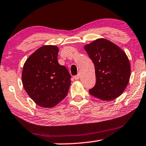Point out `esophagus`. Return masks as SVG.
<instances>
[{
	"instance_id": "1",
	"label": "esophagus",
	"mask_w": 146,
	"mask_h": 146,
	"mask_svg": "<svg viewBox=\"0 0 146 146\" xmlns=\"http://www.w3.org/2000/svg\"><path fill=\"white\" fill-rule=\"evenodd\" d=\"M79 77H80V74H77V75H76V76H74V79L75 80H78L79 79Z\"/></svg>"
}]
</instances>
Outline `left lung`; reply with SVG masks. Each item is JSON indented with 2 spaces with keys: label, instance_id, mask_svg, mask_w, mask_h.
<instances>
[{
  "label": "left lung",
  "instance_id": "1",
  "mask_svg": "<svg viewBox=\"0 0 146 146\" xmlns=\"http://www.w3.org/2000/svg\"><path fill=\"white\" fill-rule=\"evenodd\" d=\"M84 49L95 65L96 84L89 90L90 94L104 101L116 99L126 88L131 75L125 52L104 38L85 45Z\"/></svg>",
  "mask_w": 146,
  "mask_h": 146
}]
</instances>
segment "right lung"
<instances>
[{"label":"right lung","mask_w":146,"mask_h":146,"mask_svg":"<svg viewBox=\"0 0 146 146\" xmlns=\"http://www.w3.org/2000/svg\"><path fill=\"white\" fill-rule=\"evenodd\" d=\"M58 47L44 45L28 58L23 65L21 79L25 90L38 106L52 108L68 92L71 76L58 62Z\"/></svg>","instance_id":"add662e5"}]
</instances>
